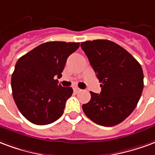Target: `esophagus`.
<instances>
[{
	"label": "esophagus",
	"instance_id": "esophagus-1",
	"mask_svg": "<svg viewBox=\"0 0 155 155\" xmlns=\"http://www.w3.org/2000/svg\"><path fill=\"white\" fill-rule=\"evenodd\" d=\"M80 91H81V89H79L78 87H74V88H73V91H74L75 93H78V92H79Z\"/></svg>",
	"mask_w": 155,
	"mask_h": 155
}]
</instances>
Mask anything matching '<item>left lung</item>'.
Here are the masks:
<instances>
[{
    "instance_id": "left-lung-1",
    "label": "left lung",
    "mask_w": 155,
    "mask_h": 155,
    "mask_svg": "<svg viewBox=\"0 0 155 155\" xmlns=\"http://www.w3.org/2000/svg\"><path fill=\"white\" fill-rule=\"evenodd\" d=\"M81 48L101 82L100 94L91 93L82 110L93 122L114 126L135 110L144 88L140 64L125 48L107 39L81 43Z\"/></svg>"
}]
</instances>
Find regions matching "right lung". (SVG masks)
I'll return each mask as SVG.
<instances>
[{
  "label": "right lung",
  "instance_id": "obj_1",
  "mask_svg": "<svg viewBox=\"0 0 155 155\" xmlns=\"http://www.w3.org/2000/svg\"><path fill=\"white\" fill-rule=\"evenodd\" d=\"M79 43L51 41L37 46L19 58L11 78L18 109L29 121L39 125L54 122L64 113L73 88L62 87L58 78Z\"/></svg>",
  "mask_w": 155,
  "mask_h": 155
}]
</instances>
